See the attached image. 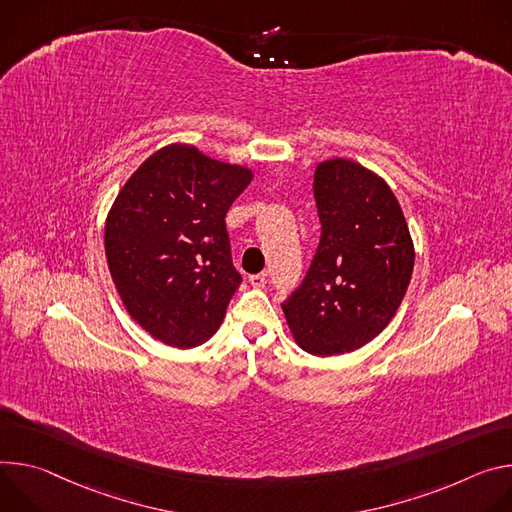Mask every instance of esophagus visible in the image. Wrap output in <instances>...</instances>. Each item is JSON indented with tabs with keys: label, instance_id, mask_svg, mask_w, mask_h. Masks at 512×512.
Segmentation results:
<instances>
[{
	"label": "esophagus",
	"instance_id": "1",
	"mask_svg": "<svg viewBox=\"0 0 512 512\" xmlns=\"http://www.w3.org/2000/svg\"><path fill=\"white\" fill-rule=\"evenodd\" d=\"M250 285L254 287V289H264L266 287V274L262 272V274H252L250 276Z\"/></svg>",
	"mask_w": 512,
	"mask_h": 512
}]
</instances>
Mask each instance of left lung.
<instances>
[{"mask_svg":"<svg viewBox=\"0 0 512 512\" xmlns=\"http://www.w3.org/2000/svg\"><path fill=\"white\" fill-rule=\"evenodd\" d=\"M313 191L319 244L282 311L303 350L335 356L388 325L411 282L415 250L390 187L358 162H321Z\"/></svg>","mask_w":512,"mask_h":512,"instance_id":"8db88e82","label":"left lung"}]
</instances>
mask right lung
Wrapping results in <instances>:
<instances>
[{
  "mask_svg": "<svg viewBox=\"0 0 512 512\" xmlns=\"http://www.w3.org/2000/svg\"><path fill=\"white\" fill-rule=\"evenodd\" d=\"M250 181L244 166L170 144L113 203L105 221L111 278L134 321L162 344L185 350L207 342L242 285L225 213Z\"/></svg>",
  "mask_w": 512,
  "mask_h": 512,
  "instance_id": "add662e5",
  "label": "right lung"
}]
</instances>
